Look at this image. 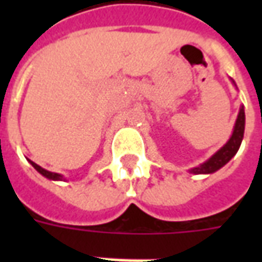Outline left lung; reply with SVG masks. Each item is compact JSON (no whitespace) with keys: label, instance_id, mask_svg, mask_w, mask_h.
I'll list each match as a JSON object with an SVG mask.
<instances>
[{"label":"left lung","instance_id":"left-lung-1","mask_svg":"<svg viewBox=\"0 0 262 262\" xmlns=\"http://www.w3.org/2000/svg\"><path fill=\"white\" fill-rule=\"evenodd\" d=\"M244 123H246V116H244V109L242 108L240 112H238V116H237L234 130H233L230 140L226 143L225 146L220 148L217 153L213 154L206 163H203L199 167L192 168L191 172L192 174H210V172H214V171L222 168L237 153V150L240 147L243 140V135H244Z\"/></svg>","mask_w":262,"mask_h":262}]
</instances>
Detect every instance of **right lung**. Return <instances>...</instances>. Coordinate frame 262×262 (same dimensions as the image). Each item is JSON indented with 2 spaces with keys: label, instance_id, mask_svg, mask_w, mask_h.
<instances>
[{
  "label": "right lung",
  "instance_id": "obj_1",
  "mask_svg": "<svg viewBox=\"0 0 262 262\" xmlns=\"http://www.w3.org/2000/svg\"><path fill=\"white\" fill-rule=\"evenodd\" d=\"M31 164L33 165L42 176L46 177V178H50V180H63V177L60 176V174H56V172H50V171L45 170V168H42L40 165H37L36 163H33V161H31Z\"/></svg>",
  "mask_w": 262,
  "mask_h": 262
}]
</instances>
